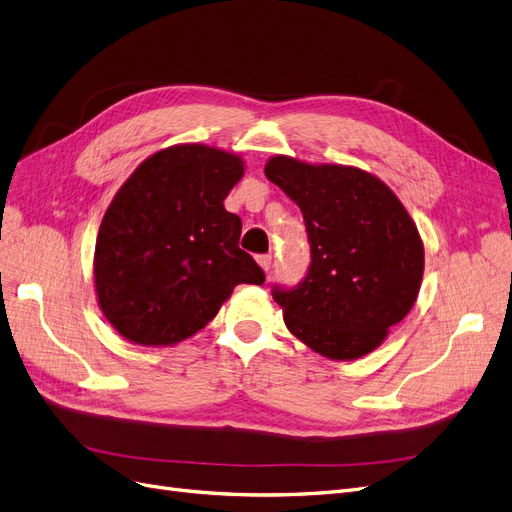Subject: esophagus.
I'll return each mask as SVG.
<instances>
[{"label": "esophagus", "mask_w": 512, "mask_h": 512, "mask_svg": "<svg viewBox=\"0 0 512 512\" xmlns=\"http://www.w3.org/2000/svg\"><path fill=\"white\" fill-rule=\"evenodd\" d=\"M257 263H259L263 272H270V268H272V255H259Z\"/></svg>", "instance_id": "1"}]
</instances>
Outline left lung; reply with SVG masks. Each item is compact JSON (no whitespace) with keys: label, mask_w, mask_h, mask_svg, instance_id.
<instances>
[{"label":"left lung","mask_w":512,"mask_h":512,"mask_svg":"<svg viewBox=\"0 0 512 512\" xmlns=\"http://www.w3.org/2000/svg\"><path fill=\"white\" fill-rule=\"evenodd\" d=\"M266 177L301 208L310 242L306 278L272 289L287 329L331 361L373 352L418 299V227L392 189L361 168L274 156Z\"/></svg>","instance_id":"1"}]
</instances>
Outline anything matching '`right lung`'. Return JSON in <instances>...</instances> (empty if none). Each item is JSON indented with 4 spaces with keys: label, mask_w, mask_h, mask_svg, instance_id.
I'll return each mask as SVG.
<instances>
[{
    "label": "right lung",
    "mask_w": 512,
    "mask_h": 512,
    "mask_svg": "<svg viewBox=\"0 0 512 512\" xmlns=\"http://www.w3.org/2000/svg\"><path fill=\"white\" fill-rule=\"evenodd\" d=\"M242 158L200 143L149 156L113 196L94 246V289L128 342L173 346L217 316L236 285L266 274L238 240L242 221L223 200Z\"/></svg>",
    "instance_id": "obj_1"
}]
</instances>
